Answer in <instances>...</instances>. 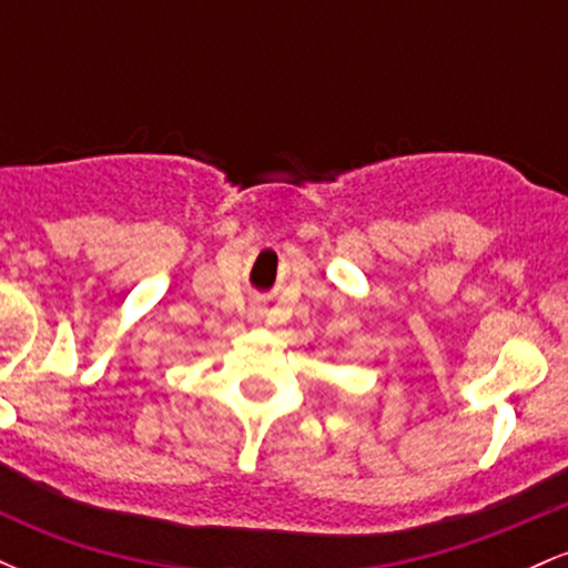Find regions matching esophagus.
<instances>
[{
	"instance_id": "esophagus-1",
	"label": "esophagus",
	"mask_w": 568,
	"mask_h": 568,
	"mask_svg": "<svg viewBox=\"0 0 568 568\" xmlns=\"http://www.w3.org/2000/svg\"><path fill=\"white\" fill-rule=\"evenodd\" d=\"M264 315H266V310H262V306H258V310H253V321H264Z\"/></svg>"
}]
</instances>
